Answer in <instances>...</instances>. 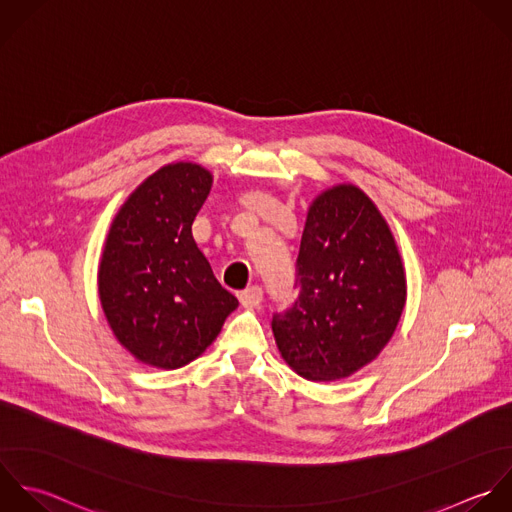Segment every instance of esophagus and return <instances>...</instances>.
I'll list each match as a JSON object with an SVG mask.
<instances>
[{
  "label": "esophagus",
  "instance_id": "esophagus-1",
  "mask_svg": "<svg viewBox=\"0 0 512 512\" xmlns=\"http://www.w3.org/2000/svg\"><path fill=\"white\" fill-rule=\"evenodd\" d=\"M261 299H263V289H261L259 285H249L247 289H243V291L239 293V301H241V305L247 307V309L257 307V305L261 303Z\"/></svg>",
  "mask_w": 512,
  "mask_h": 512
}]
</instances>
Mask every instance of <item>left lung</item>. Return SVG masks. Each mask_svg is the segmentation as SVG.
<instances>
[{
	"instance_id": "8db88e82",
	"label": "left lung",
	"mask_w": 512,
	"mask_h": 512,
	"mask_svg": "<svg viewBox=\"0 0 512 512\" xmlns=\"http://www.w3.org/2000/svg\"><path fill=\"white\" fill-rule=\"evenodd\" d=\"M299 297L273 313L283 359L309 381H335L371 363L393 337L407 283L393 233L355 185L321 193L295 263Z\"/></svg>"
}]
</instances>
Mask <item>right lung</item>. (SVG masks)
<instances>
[{
    "label": "right lung",
    "instance_id": "obj_1",
    "mask_svg": "<svg viewBox=\"0 0 512 512\" xmlns=\"http://www.w3.org/2000/svg\"><path fill=\"white\" fill-rule=\"evenodd\" d=\"M211 181L199 165H165L129 195L109 229L99 299L117 341L141 363H191L239 305L191 235Z\"/></svg>",
    "mask_w": 512,
    "mask_h": 512
}]
</instances>
